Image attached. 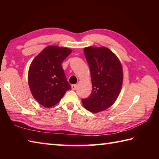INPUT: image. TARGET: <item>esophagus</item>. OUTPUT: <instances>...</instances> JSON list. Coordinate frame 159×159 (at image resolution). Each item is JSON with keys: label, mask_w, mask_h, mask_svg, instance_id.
<instances>
[{"label": "esophagus", "mask_w": 159, "mask_h": 159, "mask_svg": "<svg viewBox=\"0 0 159 159\" xmlns=\"http://www.w3.org/2000/svg\"><path fill=\"white\" fill-rule=\"evenodd\" d=\"M76 88H77V85H76V84H73V85H71V88H72V90H75L76 89Z\"/></svg>", "instance_id": "1"}]
</instances>
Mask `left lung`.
Wrapping results in <instances>:
<instances>
[{"label": "left lung", "mask_w": 159, "mask_h": 159, "mask_svg": "<svg viewBox=\"0 0 159 159\" xmlns=\"http://www.w3.org/2000/svg\"><path fill=\"white\" fill-rule=\"evenodd\" d=\"M84 54L90 67L93 91L81 101L86 109L98 113L111 107L119 95L122 66L112 51L105 47L85 48Z\"/></svg>", "instance_id": "left-lung-1"}]
</instances>
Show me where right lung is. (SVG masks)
Segmentation results:
<instances>
[{"label": "right lung", "mask_w": 159, "mask_h": 159, "mask_svg": "<svg viewBox=\"0 0 159 159\" xmlns=\"http://www.w3.org/2000/svg\"><path fill=\"white\" fill-rule=\"evenodd\" d=\"M71 52L69 48L48 46L31 64L28 80L34 98L45 107L57 104L71 89L61 63Z\"/></svg>", "instance_id": "right-lung-1"}]
</instances>
